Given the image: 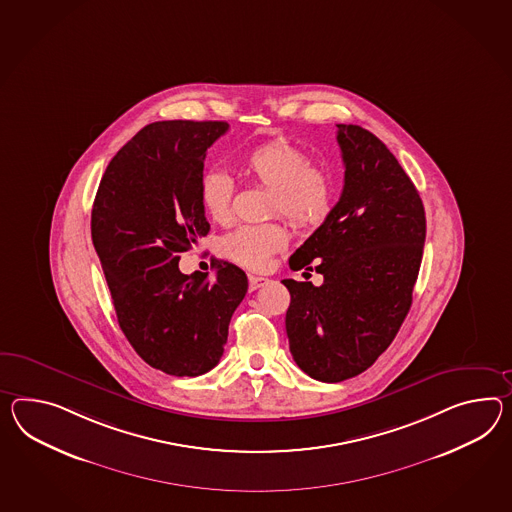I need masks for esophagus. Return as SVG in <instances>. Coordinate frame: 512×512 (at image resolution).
I'll return each instance as SVG.
<instances>
[{"label":"esophagus","mask_w":512,"mask_h":512,"mask_svg":"<svg viewBox=\"0 0 512 512\" xmlns=\"http://www.w3.org/2000/svg\"><path fill=\"white\" fill-rule=\"evenodd\" d=\"M248 281H250V290H257V288L264 287L266 283H268V279L266 277H259V275H250L248 277Z\"/></svg>","instance_id":"obj_1"}]
</instances>
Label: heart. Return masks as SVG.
<instances>
[{"label": "heart", "instance_id": "b5f03b06", "mask_svg": "<svg viewBox=\"0 0 512 512\" xmlns=\"http://www.w3.org/2000/svg\"><path fill=\"white\" fill-rule=\"evenodd\" d=\"M240 174L270 188V214H283L303 227L318 225L331 211L333 179L312 166L307 151L288 140H270L242 153L237 159ZM235 183L222 170H207L200 179V203L214 222H227ZM288 231L279 222L240 225L222 240L225 257L250 270H266L275 253L285 250Z\"/></svg>", "mask_w": 512, "mask_h": 512}]
</instances>
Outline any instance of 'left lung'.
<instances>
[{"mask_svg":"<svg viewBox=\"0 0 512 512\" xmlns=\"http://www.w3.org/2000/svg\"><path fill=\"white\" fill-rule=\"evenodd\" d=\"M337 127L340 200L288 261L324 283L283 279L290 353L324 383L362 374L398 335L425 242L424 203L398 159L361 125Z\"/></svg>","mask_w":512,"mask_h":512,"instance_id":"8db88e82","label":"left lung"}]
</instances>
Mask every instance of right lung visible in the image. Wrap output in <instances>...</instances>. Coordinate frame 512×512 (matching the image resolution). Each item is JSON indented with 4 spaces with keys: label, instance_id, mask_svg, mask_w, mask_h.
Masks as SVG:
<instances>
[{
    "label": "right lung",
    "instance_id": "add662e5",
    "mask_svg": "<svg viewBox=\"0 0 512 512\" xmlns=\"http://www.w3.org/2000/svg\"><path fill=\"white\" fill-rule=\"evenodd\" d=\"M227 122L168 120L140 129L113 157L92 207V242L129 344L164 374L196 377L224 353L248 277L216 262L214 277L181 274V253L211 225L200 203L207 148Z\"/></svg>",
    "mask_w": 512,
    "mask_h": 512
}]
</instances>
